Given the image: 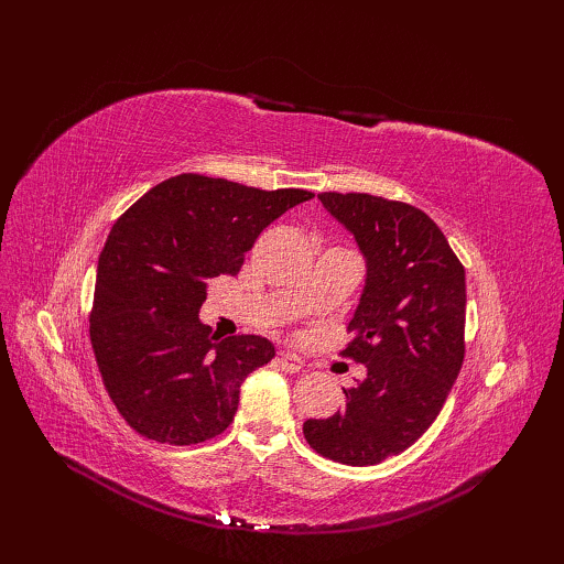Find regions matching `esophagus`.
<instances>
[{
	"mask_svg": "<svg viewBox=\"0 0 564 564\" xmlns=\"http://www.w3.org/2000/svg\"><path fill=\"white\" fill-rule=\"evenodd\" d=\"M280 367L284 369V371H289V373H296V371H301L303 369V360L301 357L296 355V352H282L280 355Z\"/></svg>",
	"mask_w": 564,
	"mask_h": 564,
	"instance_id": "1",
	"label": "esophagus"
}]
</instances>
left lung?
Returning a JSON list of instances; mask_svg holds the SVG:
<instances>
[{"label": "left lung", "mask_w": 564, "mask_h": 564, "mask_svg": "<svg viewBox=\"0 0 564 564\" xmlns=\"http://www.w3.org/2000/svg\"><path fill=\"white\" fill-rule=\"evenodd\" d=\"M322 207L360 249L367 272L346 352L367 377L346 409L308 419V445L346 466H377L431 429L464 365L466 272L431 216L365 193H322Z\"/></svg>", "instance_id": "1"}]
</instances>
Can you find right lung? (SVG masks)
I'll return each instance as SVG.
<instances>
[{
	"label": "right lung",
	"instance_id": "add662e5",
	"mask_svg": "<svg viewBox=\"0 0 564 564\" xmlns=\"http://www.w3.org/2000/svg\"><path fill=\"white\" fill-rule=\"evenodd\" d=\"M315 195L181 174L158 183L112 226L91 311L96 365L117 412L162 445L224 433L240 386L275 357L263 336L212 334L199 322L214 278H235L272 220Z\"/></svg>",
	"mask_w": 564,
	"mask_h": 564
}]
</instances>
